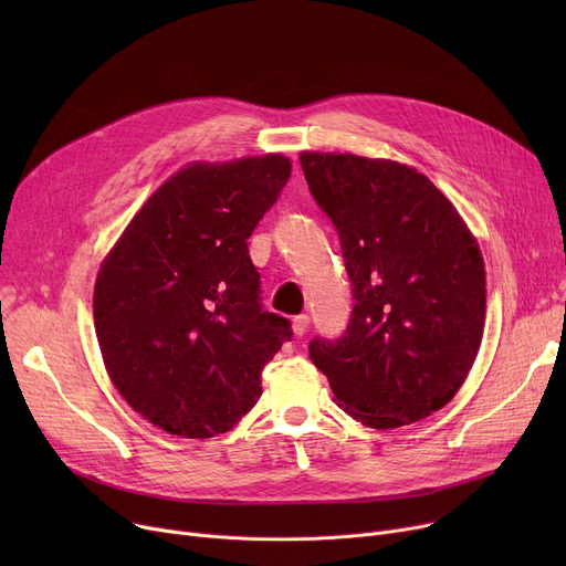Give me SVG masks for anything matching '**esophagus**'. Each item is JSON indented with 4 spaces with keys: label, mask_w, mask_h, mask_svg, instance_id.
<instances>
[{
    "label": "esophagus",
    "mask_w": 566,
    "mask_h": 566,
    "mask_svg": "<svg viewBox=\"0 0 566 566\" xmlns=\"http://www.w3.org/2000/svg\"><path fill=\"white\" fill-rule=\"evenodd\" d=\"M307 328H310V316H305V314L295 316V318L291 321V331H293L295 337H303V335L307 333Z\"/></svg>",
    "instance_id": "obj_1"
}]
</instances>
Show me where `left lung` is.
Returning <instances> with one entry per match:
<instances>
[{"label": "left lung", "instance_id": "1", "mask_svg": "<svg viewBox=\"0 0 566 566\" xmlns=\"http://www.w3.org/2000/svg\"><path fill=\"white\" fill-rule=\"evenodd\" d=\"M318 206L339 231L353 316L312 363L337 406L371 429H397L450 403L480 353L484 259L457 206L424 174L388 158L303 151Z\"/></svg>", "mask_w": 566, "mask_h": 566}]
</instances>
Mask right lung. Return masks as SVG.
<instances>
[{
    "label": "right lung",
    "instance_id": "obj_1",
    "mask_svg": "<svg viewBox=\"0 0 566 566\" xmlns=\"http://www.w3.org/2000/svg\"><path fill=\"white\" fill-rule=\"evenodd\" d=\"M291 176L282 154L197 160L171 174L101 263L94 325L128 406L181 438L231 431L291 337L261 312L248 238Z\"/></svg>",
    "mask_w": 566,
    "mask_h": 566
}]
</instances>
